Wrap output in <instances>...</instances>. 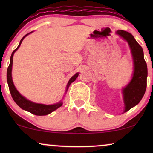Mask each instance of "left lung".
<instances>
[{"label": "left lung", "instance_id": "8db88e82", "mask_svg": "<svg viewBox=\"0 0 153 153\" xmlns=\"http://www.w3.org/2000/svg\"><path fill=\"white\" fill-rule=\"evenodd\" d=\"M116 34L123 37L129 44L134 61V73L129 84L123 89L125 104L124 113L137 105L145 94L147 86L148 68L144 60L143 49L131 33L119 30Z\"/></svg>", "mask_w": 153, "mask_h": 153}]
</instances>
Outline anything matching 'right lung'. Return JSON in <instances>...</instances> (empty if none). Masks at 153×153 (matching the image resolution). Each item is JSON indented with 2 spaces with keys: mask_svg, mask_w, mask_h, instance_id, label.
Returning <instances> with one entry per match:
<instances>
[{
  "mask_svg": "<svg viewBox=\"0 0 153 153\" xmlns=\"http://www.w3.org/2000/svg\"><path fill=\"white\" fill-rule=\"evenodd\" d=\"M31 33L32 32L28 33V34H26V35H24V36L23 37V38L21 39L19 45L18 47H16V49L14 50L13 52L12 53L11 57H10V62L9 66H8L7 71V81L8 86H9L10 92V93H11L12 97L13 98L14 101L16 102V104H17L20 108H22V109L31 113V114L36 115V116H46V115H48L51 114V112L54 111L57 109L58 108L60 107V106L62 105V102H60L57 104H52V105H45V104H37V103H35V102H31L30 100L26 99L24 96H22L19 93L17 90L16 89L15 86H14L13 81H12V62H13V58H13L14 52H15L16 50L19 49V47H20L21 44H22L23 39H24V37ZM79 76V72H77L74 75V76H72V78L70 79L68 85H67L66 92L68 91L70 85L76 80V79L77 78V76Z\"/></svg>",
  "mask_w": 153,
  "mask_h": 153,
  "instance_id": "add662e5",
  "label": "right lung"
}]
</instances>
